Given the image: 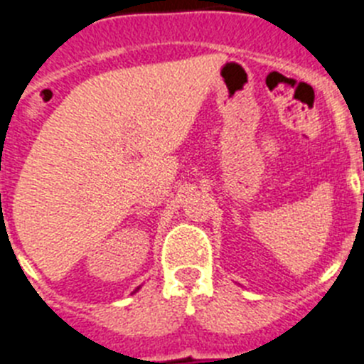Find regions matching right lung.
<instances>
[{
    "label": "right lung",
    "instance_id": "obj_1",
    "mask_svg": "<svg viewBox=\"0 0 364 364\" xmlns=\"http://www.w3.org/2000/svg\"><path fill=\"white\" fill-rule=\"evenodd\" d=\"M137 290H139V287H137V288H136V290H134V292H132V294H136V292H137Z\"/></svg>",
    "mask_w": 364,
    "mask_h": 364
}]
</instances>
